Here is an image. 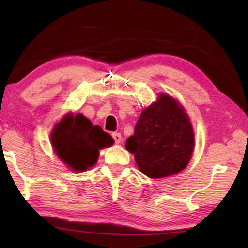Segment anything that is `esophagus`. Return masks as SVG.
<instances>
[{"label": "esophagus", "mask_w": 248, "mask_h": 248, "mask_svg": "<svg viewBox=\"0 0 248 248\" xmlns=\"http://www.w3.org/2000/svg\"><path fill=\"white\" fill-rule=\"evenodd\" d=\"M111 136H112V138H114L115 143L116 144H119L120 142H121V134L118 133V132H114V133L111 134Z\"/></svg>", "instance_id": "1"}]
</instances>
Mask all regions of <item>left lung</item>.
I'll use <instances>...</instances> for the list:
<instances>
[{"instance_id":"8db88e82","label":"left lung","mask_w":248,"mask_h":248,"mask_svg":"<svg viewBox=\"0 0 248 248\" xmlns=\"http://www.w3.org/2000/svg\"><path fill=\"white\" fill-rule=\"evenodd\" d=\"M195 146L189 117L177 100L159 94L146 107L125 142L142 174L163 178L178 174L187 166Z\"/></svg>"}]
</instances>
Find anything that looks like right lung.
Returning <instances> with one entry per match:
<instances>
[{"mask_svg": "<svg viewBox=\"0 0 248 248\" xmlns=\"http://www.w3.org/2000/svg\"><path fill=\"white\" fill-rule=\"evenodd\" d=\"M51 144L58 157L73 171L89 170L97 162L98 151L114 144V139L82 114L65 115L54 125Z\"/></svg>", "mask_w": 248, "mask_h": 248, "instance_id": "1", "label": "right lung"}]
</instances>
